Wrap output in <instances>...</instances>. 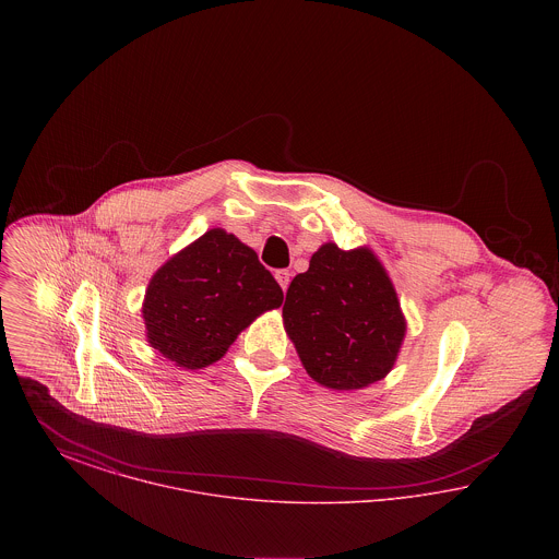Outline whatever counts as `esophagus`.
<instances>
[{
  "label": "esophagus",
  "instance_id": "1",
  "mask_svg": "<svg viewBox=\"0 0 559 559\" xmlns=\"http://www.w3.org/2000/svg\"><path fill=\"white\" fill-rule=\"evenodd\" d=\"M274 278H276L278 285L283 287V292H287V287H289V283H292V272L285 270V267H281V270L274 272Z\"/></svg>",
  "mask_w": 559,
  "mask_h": 559
}]
</instances>
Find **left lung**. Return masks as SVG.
I'll use <instances>...</instances> for the list:
<instances>
[{
    "mask_svg": "<svg viewBox=\"0 0 559 559\" xmlns=\"http://www.w3.org/2000/svg\"><path fill=\"white\" fill-rule=\"evenodd\" d=\"M308 374L333 390H360L396 362L406 322L383 266L369 249L326 242L297 274L283 306Z\"/></svg>",
    "mask_w": 559,
    "mask_h": 559,
    "instance_id": "obj_1",
    "label": "left lung"
}]
</instances>
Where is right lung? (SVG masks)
Wrapping results in <instances>:
<instances>
[{
	"mask_svg": "<svg viewBox=\"0 0 559 559\" xmlns=\"http://www.w3.org/2000/svg\"><path fill=\"white\" fill-rule=\"evenodd\" d=\"M281 304L283 289L258 253L215 228L157 270L142 314L151 346L180 367L201 369Z\"/></svg>",
	"mask_w": 559,
	"mask_h": 559,
	"instance_id": "obj_1",
	"label": "right lung"
}]
</instances>
